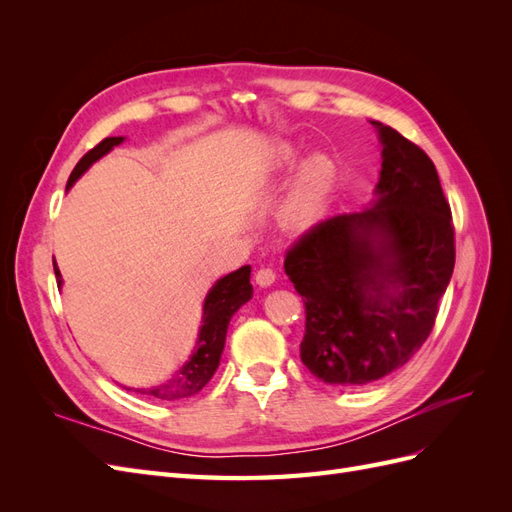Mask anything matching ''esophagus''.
<instances>
[{
    "label": "esophagus",
    "instance_id": "34e87169",
    "mask_svg": "<svg viewBox=\"0 0 512 512\" xmlns=\"http://www.w3.org/2000/svg\"><path fill=\"white\" fill-rule=\"evenodd\" d=\"M273 282H275V271H273L271 267H260V269L256 271V284H258V286L267 288V286H271Z\"/></svg>",
    "mask_w": 512,
    "mask_h": 512
}]
</instances>
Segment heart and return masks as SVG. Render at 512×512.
Listing matches in <instances>:
<instances>
[{"label": "heart", "instance_id": "heart-1", "mask_svg": "<svg viewBox=\"0 0 512 512\" xmlns=\"http://www.w3.org/2000/svg\"><path fill=\"white\" fill-rule=\"evenodd\" d=\"M297 156L299 151L290 145H284L280 149V160L284 164H292L297 160ZM333 183H335V164L329 158L316 156L309 160L303 166L297 185H294L292 190L290 203H288V220L294 224L312 222L322 211L324 203H327Z\"/></svg>", "mask_w": 512, "mask_h": 512}]
</instances>
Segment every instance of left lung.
Returning a JSON list of instances; mask_svg holds the SVG:
<instances>
[{"instance_id": "8db88e82", "label": "left lung", "mask_w": 512, "mask_h": 512, "mask_svg": "<svg viewBox=\"0 0 512 512\" xmlns=\"http://www.w3.org/2000/svg\"><path fill=\"white\" fill-rule=\"evenodd\" d=\"M378 128V200L314 224L284 269L303 297L301 361L335 386L404 367L425 344L455 267V228L436 166L391 126Z\"/></svg>"}]
</instances>
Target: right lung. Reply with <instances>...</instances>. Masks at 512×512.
I'll use <instances>...</instances> for the list:
<instances>
[{
    "mask_svg": "<svg viewBox=\"0 0 512 512\" xmlns=\"http://www.w3.org/2000/svg\"><path fill=\"white\" fill-rule=\"evenodd\" d=\"M121 141L123 136H108L94 149H89L79 160V164L74 166L72 175L68 179V188L85 173L91 164L100 160L104 153L111 151ZM250 271H252L250 267H241L239 271H232L209 290L205 307H203V327H200V333H198L196 350L190 356V361L179 369V374L168 378L162 384L149 386V389H134V393L149 395L164 401H175V399L196 395L200 389H203L220 365V356L226 342V329L232 314H235L243 303L252 299L254 288L250 284ZM55 275L59 280L57 286H61V273L57 265H55Z\"/></svg>",
    "mask_w": 512,
    "mask_h": 512,
    "instance_id": "right-lung-1",
    "label": "right lung"
}]
</instances>
